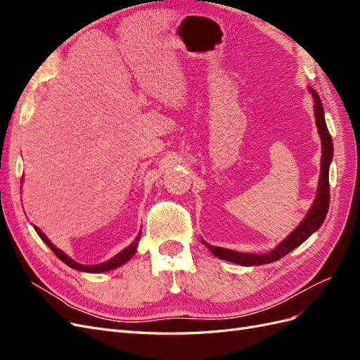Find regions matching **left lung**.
Wrapping results in <instances>:
<instances>
[{
    "mask_svg": "<svg viewBox=\"0 0 360 360\" xmlns=\"http://www.w3.org/2000/svg\"><path fill=\"white\" fill-rule=\"evenodd\" d=\"M309 91L314 97V111H315V123H317L319 127V134L321 136V146H323V156H321V174H320V183H319V191H317V197H315V201L311 207L309 213L307 217L300 222V225L294 230L284 242H281L274 250H270L267 254H242V252H236V250L230 249H224V248H217L212 246L209 243L204 245L209 248L213 255L219 257L222 259L231 261V263L240 264V266H259V264H269L274 263V261L281 259L284 255L294 248H297L302 245L307 238L314 233L317 231L324 222V217L328 214L329 210V201H330V192H329V165L332 162L333 156V144H332V136L328 130V126H326V120H324V110L320 101L319 93L309 86Z\"/></svg>",
    "mask_w": 360,
    "mask_h": 360,
    "instance_id": "1",
    "label": "left lung"
}]
</instances>
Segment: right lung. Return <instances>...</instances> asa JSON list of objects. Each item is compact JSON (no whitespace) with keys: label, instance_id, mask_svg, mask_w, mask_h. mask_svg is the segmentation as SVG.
<instances>
[{"label":"right lung","instance_id":"right-lung-1","mask_svg":"<svg viewBox=\"0 0 360 360\" xmlns=\"http://www.w3.org/2000/svg\"><path fill=\"white\" fill-rule=\"evenodd\" d=\"M34 230L37 231V234L40 236V238L43 242H45L51 249H52V252L56 254L63 263H66L68 266H70L72 269H75V270H79V271H89V274H101V271H106V270H111V269H115V267H118V266H122V264H124L126 261L132 257L135 252H136V246H138V242H139V236H141V233L138 234V237L135 238V242H132V245L130 246H127L126 249H123L122 252L120 254H117L115 257H112L111 259H108V261H105V263H102V264H96V266H84V264H79V263H76V261H73L70 257H68L66 254L64 252H61V250L58 249V248H56L53 246L49 240H48V237L43 234L37 226H34Z\"/></svg>","mask_w":360,"mask_h":360}]
</instances>
